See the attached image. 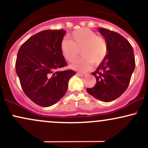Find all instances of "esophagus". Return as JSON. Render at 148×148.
Instances as JSON below:
<instances>
[{
  "label": "esophagus",
  "mask_w": 148,
  "mask_h": 148,
  "mask_svg": "<svg viewBox=\"0 0 148 148\" xmlns=\"http://www.w3.org/2000/svg\"><path fill=\"white\" fill-rule=\"evenodd\" d=\"M76 74H77V75L79 76H82V77H84V76L86 75V74H83V73H80V72H77V73H76Z\"/></svg>",
  "instance_id": "34e87169"
}]
</instances>
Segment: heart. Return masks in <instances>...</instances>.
I'll return each instance as SVG.
<instances>
[{"mask_svg": "<svg viewBox=\"0 0 148 148\" xmlns=\"http://www.w3.org/2000/svg\"><path fill=\"white\" fill-rule=\"evenodd\" d=\"M71 40L64 38L60 43V51L68 62H74L80 53V58L71 67L79 71H87L92 64H99L108 53V44L102 37L88 28H81L73 31L69 35Z\"/></svg>", "mask_w": 148, "mask_h": 148, "instance_id": "heart-1", "label": "heart"}]
</instances>
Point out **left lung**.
<instances>
[{"instance_id": "8db88e82", "label": "left lung", "mask_w": 148, "mask_h": 148, "mask_svg": "<svg viewBox=\"0 0 148 148\" xmlns=\"http://www.w3.org/2000/svg\"><path fill=\"white\" fill-rule=\"evenodd\" d=\"M98 29L106 40L108 53L91 73L96 79L95 86L86 90L96 99L110 102L121 96L128 88L135 69V58L132 45L125 37L106 28Z\"/></svg>"}]
</instances>
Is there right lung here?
Returning a JSON list of instances; mask_svg holds the SVG:
<instances>
[{
    "mask_svg": "<svg viewBox=\"0 0 148 148\" xmlns=\"http://www.w3.org/2000/svg\"><path fill=\"white\" fill-rule=\"evenodd\" d=\"M66 30H46L35 34L20 47L16 72L23 92L40 106L53 105L65 95L73 70L60 71L67 65L60 51Z\"/></svg>",
    "mask_w": 148,
    "mask_h": 148,
    "instance_id": "right-lung-1",
    "label": "right lung"
}]
</instances>
